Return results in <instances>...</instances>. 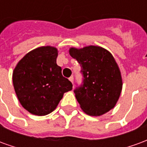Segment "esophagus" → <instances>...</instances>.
Returning <instances> with one entry per match:
<instances>
[{"instance_id": "obj_1", "label": "esophagus", "mask_w": 147, "mask_h": 147, "mask_svg": "<svg viewBox=\"0 0 147 147\" xmlns=\"http://www.w3.org/2000/svg\"><path fill=\"white\" fill-rule=\"evenodd\" d=\"M69 80H70L71 82L72 83V84H73V82H74V77L73 76H71L70 78H69Z\"/></svg>"}]
</instances>
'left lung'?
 <instances>
[{"mask_svg":"<svg viewBox=\"0 0 147 147\" xmlns=\"http://www.w3.org/2000/svg\"><path fill=\"white\" fill-rule=\"evenodd\" d=\"M69 54L82 67L83 84L74 90L85 113L99 117L115 107L122 90L123 81L118 64L107 49L88 45L69 49Z\"/></svg>","mask_w":147,"mask_h":147,"instance_id":"left-lung-1","label":"left lung"}]
</instances>
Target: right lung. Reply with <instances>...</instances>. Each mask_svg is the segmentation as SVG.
<instances>
[{
    "mask_svg": "<svg viewBox=\"0 0 147 147\" xmlns=\"http://www.w3.org/2000/svg\"><path fill=\"white\" fill-rule=\"evenodd\" d=\"M57 49L41 46L18 62L12 73L15 91L21 105L30 113L45 116L59 104L72 84L57 64Z\"/></svg>",
    "mask_w": 147,
    "mask_h": 147,
    "instance_id": "obj_1",
    "label": "right lung"
}]
</instances>
